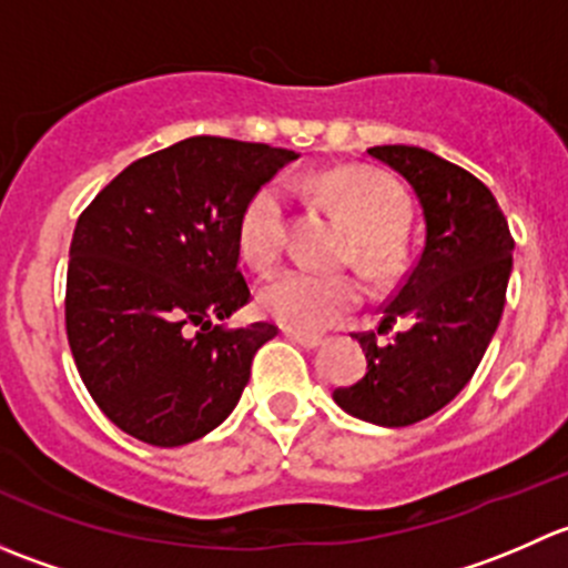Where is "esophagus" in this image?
Segmentation results:
<instances>
[{
	"mask_svg": "<svg viewBox=\"0 0 568 568\" xmlns=\"http://www.w3.org/2000/svg\"><path fill=\"white\" fill-rule=\"evenodd\" d=\"M285 337L294 343H300L302 348H307V352H313V348L324 346V337L318 335H307V332H296V329H285Z\"/></svg>",
	"mask_w": 568,
	"mask_h": 568,
	"instance_id": "obj_1",
	"label": "esophagus"
}]
</instances>
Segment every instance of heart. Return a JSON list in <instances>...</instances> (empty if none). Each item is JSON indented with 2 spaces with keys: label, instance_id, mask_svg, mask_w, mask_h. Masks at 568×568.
Masks as SVG:
<instances>
[{
  "label": "heart",
  "instance_id": "obj_1",
  "mask_svg": "<svg viewBox=\"0 0 568 568\" xmlns=\"http://www.w3.org/2000/svg\"><path fill=\"white\" fill-rule=\"evenodd\" d=\"M321 197L357 233V257L371 272H382L398 255L395 231L404 220L398 192L385 178L365 170H332L316 178ZM288 233V197L283 183H266L244 205L239 220V250L255 268L280 257ZM359 283L348 274H313L283 268L257 288V305L268 318L296 332H318L359 302Z\"/></svg>",
  "mask_w": 568,
  "mask_h": 568
}]
</instances>
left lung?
Returning <instances> with one entry per match:
<instances>
[{
  "instance_id": "1",
  "label": "left lung",
  "mask_w": 568,
  "mask_h": 568,
  "mask_svg": "<svg viewBox=\"0 0 568 568\" xmlns=\"http://www.w3.org/2000/svg\"><path fill=\"white\" fill-rule=\"evenodd\" d=\"M368 156L409 183L423 214L415 268L382 311L387 346L359 335L368 371L332 393L352 417L385 428L412 426L443 409L473 379L500 324L514 239L495 194L467 170L412 145H376Z\"/></svg>"
}]
</instances>
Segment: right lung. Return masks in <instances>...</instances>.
Returning a JSON list of instances; mask_svg holds the SVG:
<instances>
[{
  "mask_svg": "<svg viewBox=\"0 0 568 568\" xmlns=\"http://www.w3.org/2000/svg\"><path fill=\"white\" fill-rule=\"evenodd\" d=\"M300 159L285 148L189 136L136 159L77 222L65 329L79 376L120 432L178 448L242 398L266 321L222 329L250 302L239 220Z\"/></svg>",
  "mask_w": 568,
  "mask_h": 568,
  "instance_id": "1",
  "label": "right lung"
}]
</instances>
